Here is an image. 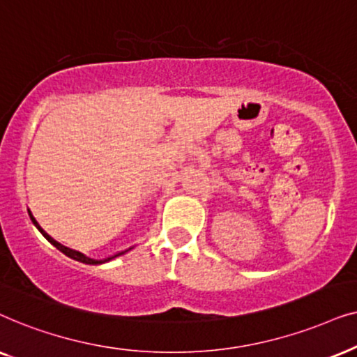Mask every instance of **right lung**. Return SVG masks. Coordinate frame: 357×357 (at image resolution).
<instances>
[{"mask_svg": "<svg viewBox=\"0 0 357 357\" xmlns=\"http://www.w3.org/2000/svg\"><path fill=\"white\" fill-rule=\"evenodd\" d=\"M29 217H31V220H32V223H34V225L37 227V230H39V231H40V234H42V235H44V236H45V238H47V240H49V241H50V243L55 246V248H56V250H60V251H61V253H63V255H66V256H68V258H71V259H75V261H79V263H84V264H102V263H107V261H111V259H114V258H117V256H121V255H123V253H127V251H129V250H132V248H129V250H126V251H121V253L114 255V256H111V258H106V259H102V261H96V259H91V258H88V256H84L83 253H79V251H75V250H70V248H66V246H63V245H60V243H59V241H55L54 238H52V236H50V235H47V234H45V231H44V230H42V228H40V225H39V223H37V220H36V218H34V215H32V213H31V211H29Z\"/></svg>", "mask_w": 357, "mask_h": 357, "instance_id": "obj_1", "label": "right lung"}]
</instances>
